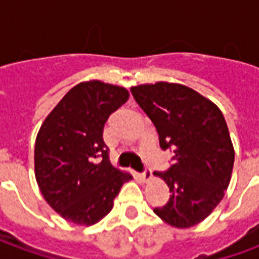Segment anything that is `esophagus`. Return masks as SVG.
<instances>
[{"label":"esophagus","instance_id":"1","mask_svg":"<svg viewBox=\"0 0 259 259\" xmlns=\"http://www.w3.org/2000/svg\"><path fill=\"white\" fill-rule=\"evenodd\" d=\"M151 176H152L151 169H148V168L144 169V172H143V174H140L141 180H144V182H148V180L151 179Z\"/></svg>","mask_w":259,"mask_h":259}]
</instances>
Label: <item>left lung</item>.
I'll return each mask as SVG.
<instances>
[{"label": "left lung", "mask_w": 259, "mask_h": 259, "mask_svg": "<svg viewBox=\"0 0 259 259\" xmlns=\"http://www.w3.org/2000/svg\"><path fill=\"white\" fill-rule=\"evenodd\" d=\"M151 119L162 150L174 148V163L157 176L170 198L154 209L175 228H191L221 202L234 163V150L221 109L190 87L166 81L130 89Z\"/></svg>", "instance_id": "obj_1"}]
</instances>
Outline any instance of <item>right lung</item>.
<instances>
[{"label":"right lung","mask_w":259,"mask_h":259,"mask_svg":"<svg viewBox=\"0 0 259 259\" xmlns=\"http://www.w3.org/2000/svg\"><path fill=\"white\" fill-rule=\"evenodd\" d=\"M129 91L98 80L74 85L48 115L34 147L36 180L42 197L61 217L94 225L112 209L132 175L109 162L102 132L108 116Z\"/></svg>","instance_id":"1"}]
</instances>
